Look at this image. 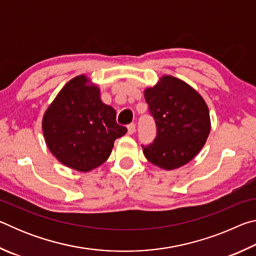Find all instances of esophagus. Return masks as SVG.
<instances>
[{"instance_id":"34e87169","label":"esophagus","mask_w":256,"mask_h":256,"mask_svg":"<svg viewBox=\"0 0 256 256\" xmlns=\"http://www.w3.org/2000/svg\"><path fill=\"white\" fill-rule=\"evenodd\" d=\"M134 132H136V124L134 123H131L128 125V134H133Z\"/></svg>"}]
</instances>
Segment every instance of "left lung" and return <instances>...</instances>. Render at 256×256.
Segmentation results:
<instances>
[{
    "label": "left lung",
    "instance_id": "1",
    "mask_svg": "<svg viewBox=\"0 0 256 256\" xmlns=\"http://www.w3.org/2000/svg\"><path fill=\"white\" fill-rule=\"evenodd\" d=\"M149 114L156 123V138L142 144L151 164L170 170L188 164L204 146L210 133L206 102L192 86L166 76L144 92Z\"/></svg>",
    "mask_w": 256,
    "mask_h": 256
}]
</instances>
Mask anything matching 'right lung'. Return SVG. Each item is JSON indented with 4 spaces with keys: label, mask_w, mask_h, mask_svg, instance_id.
Instances as JSON below:
<instances>
[{
    "label": "right lung",
    "mask_w": 256,
    "mask_h": 256,
    "mask_svg": "<svg viewBox=\"0 0 256 256\" xmlns=\"http://www.w3.org/2000/svg\"><path fill=\"white\" fill-rule=\"evenodd\" d=\"M79 76L68 81L42 118L46 144L66 166L89 172L110 157L114 141L128 132L116 123V112L105 105L96 86Z\"/></svg>",
    "instance_id": "1"
}]
</instances>
